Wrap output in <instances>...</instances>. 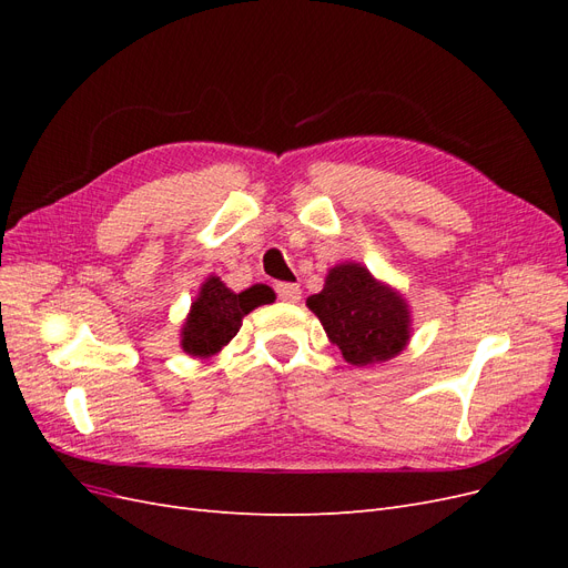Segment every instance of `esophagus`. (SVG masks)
Segmentation results:
<instances>
[{
    "label": "esophagus",
    "mask_w": 568,
    "mask_h": 568,
    "mask_svg": "<svg viewBox=\"0 0 568 568\" xmlns=\"http://www.w3.org/2000/svg\"><path fill=\"white\" fill-rule=\"evenodd\" d=\"M274 291H277V298L286 301V303H296L301 298V286L298 284L280 282L277 286H274Z\"/></svg>",
    "instance_id": "1"
}]
</instances>
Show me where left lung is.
I'll return each instance as SVG.
<instances>
[{"label": "left lung", "instance_id": "left-lung-1", "mask_svg": "<svg viewBox=\"0 0 568 568\" xmlns=\"http://www.w3.org/2000/svg\"><path fill=\"white\" fill-rule=\"evenodd\" d=\"M346 363L372 365L398 355L409 341V313L393 288L355 263L336 265L320 294L307 298Z\"/></svg>", "mask_w": 568, "mask_h": 568}]
</instances>
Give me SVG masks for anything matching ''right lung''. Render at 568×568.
Instances as JSON below:
<instances>
[{"label":"right lung","instance_id":"obj_1","mask_svg":"<svg viewBox=\"0 0 568 568\" xmlns=\"http://www.w3.org/2000/svg\"><path fill=\"white\" fill-rule=\"evenodd\" d=\"M272 301L274 294L265 284H255L242 294H234L217 277H211L201 286L192 313L182 326V348L196 357L215 355L236 336L244 315Z\"/></svg>","mask_w":568,"mask_h":568}]
</instances>
